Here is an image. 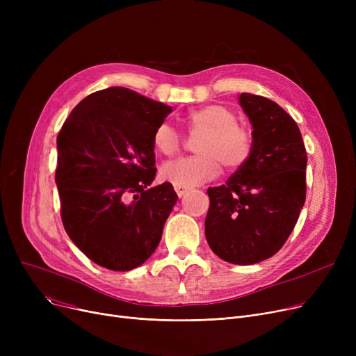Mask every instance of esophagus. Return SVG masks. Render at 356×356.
Returning a JSON list of instances; mask_svg holds the SVG:
<instances>
[{"label": "esophagus", "instance_id": "1", "mask_svg": "<svg viewBox=\"0 0 356 356\" xmlns=\"http://www.w3.org/2000/svg\"><path fill=\"white\" fill-rule=\"evenodd\" d=\"M175 191H176V193L179 195V197H181V196H184V193L189 191V188L188 186H181V184H175Z\"/></svg>", "mask_w": 356, "mask_h": 356}]
</instances>
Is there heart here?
<instances>
[{
  "label": "heart",
  "instance_id": "heart-1",
  "mask_svg": "<svg viewBox=\"0 0 356 356\" xmlns=\"http://www.w3.org/2000/svg\"><path fill=\"white\" fill-rule=\"evenodd\" d=\"M191 136H202L195 144L196 156L168 161L160 168V177L168 183L196 186L215 179L220 164L228 170L244 165L252 153L251 131L238 124L232 109L223 105H208L191 111L184 117ZM153 145L159 153L170 157L177 154L183 138L168 122H161L153 133Z\"/></svg>",
  "mask_w": 356,
  "mask_h": 356
}]
</instances>
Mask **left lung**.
<instances>
[{"mask_svg":"<svg viewBox=\"0 0 356 356\" xmlns=\"http://www.w3.org/2000/svg\"><path fill=\"white\" fill-rule=\"evenodd\" d=\"M252 124L250 160L218 188H209L204 235L231 264L250 266L286 244L306 200L307 153L296 121L271 99L241 93Z\"/></svg>","mask_w":356,"mask_h":356,"instance_id":"obj_1","label":"left lung"}]
</instances>
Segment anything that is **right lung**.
Returning a JSON list of instances; mask_svg holds the SVG:
<instances>
[{"label": "right lung", "instance_id": "1", "mask_svg": "<svg viewBox=\"0 0 356 356\" xmlns=\"http://www.w3.org/2000/svg\"><path fill=\"white\" fill-rule=\"evenodd\" d=\"M170 112L115 86L82 99L59 131L54 179L63 227L104 268L141 266L161 239L177 195L168 181L148 186L157 172L153 133Z\"/></svg>", "mask_w": 356, "mask_h": 356}]
</instances>
